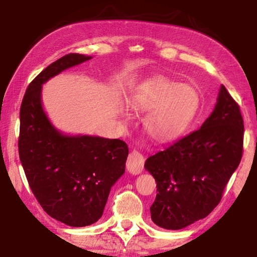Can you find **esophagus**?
Listing matches in <instances>:
<instances>
[{"label":"esophagus","instance_id":"34e87169","mask_svg":"<svg viewBox=\"0 0 257 257\" xmlns=\"http://www.w3.org/2000/svg\"><path fill=\"white\" fill-rule=\"evenodd\" d=\"M144 162L145 159L142 153H139L138 151L134 150L132 153L129 154L127 160V169L130 173L133 175H138L143 171L144 169Z\"/></svg>","mask_w":257,"mask_h":257}]
</instances>
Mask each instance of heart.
Masks as SVG:
<instances>
[{
    "mask_svg": "<svg viewBox=\"0 0 257 257\" xmlns=\"http://www.w3.org/2000/svg\"><path fill=\"white\" fill-rule=\"evenodd\" d=\"M135 112L149 113L144 128L158 142H169L187 132L201 107V95L194 86L167 77L142 82L129 97Z\"/></svg>",
    "mask_w": 257,
    "mask_h": 257,
    "instance_id": "heart-1",
    "label": "heart"
}]
</instances>
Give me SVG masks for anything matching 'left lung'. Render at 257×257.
<instances>
[{
    "instance_id": "1",
    "label": "left lung",
    "mask_w": 257,
    "mask_h": 257,
    "mask_svg": "<svg viewBox=\"0 0 257 257\" xmlns=\"http://www.w3.org/2000/svg\"><path fill=\"white\" fill-rule=\"evenodd\" d=\"M242 143L240 107L222 85L201 128L146 160L158 187L150 208L153 222L178 230L210 214L240 163Z\"/></svg>"
}]
</instances>
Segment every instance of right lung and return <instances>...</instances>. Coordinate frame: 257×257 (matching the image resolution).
Instances as JSON below:
<instances>
[{
  "mask_svg": "<svg viewBox=\"0 0 257 257\" xmlns=\"http://www.w3.org/2000/svg\"><path fill=\"white\" fill-rule=\"evenodd\" d=\"M89 59L70 53L51 63L30 82L20 107L19 158L30 189L47 214L70 227L102 216L129 153L121 139L61 134L43 110L42 85Z\"/></svg>",
  "mask_w": 257,
  "mask_h": 257,
  "instance_id": "add662e5",
  "label": "right lung"
}]
</instances>
